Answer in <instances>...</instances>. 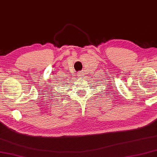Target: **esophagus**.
I'll return each mask as SVG.
<instances>
[{"label":"esophagus","instance_id":"34e87169","mask_svg":"<svg viewBox=\"0 0 157 157\" xmlns=\"http://www.w3.org/2000/svg\"><path fill=\"white\" fill-rule=\"evenodd\" d=\"M77 74H78V76H79V77H82V76H83L82 73L81 72H79L78 73H77Z\"/></svg>","mask_w":157,"mask_h":157}]
</instances>
